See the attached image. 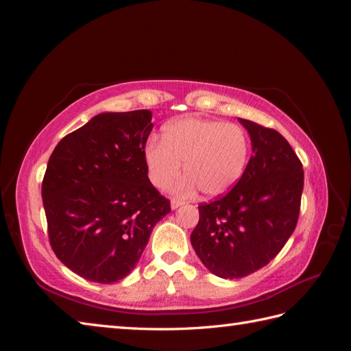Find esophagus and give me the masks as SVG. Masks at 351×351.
Masks as SVG:
<instances>
[{
	"label": "esophagus",
	"instance_id": "esophagus-1",
	"mask_svg": "<svg viewBox=\"0 0 351 351\" xmlns=\"http://www.w3.org/2000/svg\"><path fill=\"white\" fill-rule=\"evenodd\" d=\"M169 205H171V209H177V208L184 205V200H182V199H171V202H169Z\"/></svg>",
	"mask_w": 351,
	"mask_h": 351
}]
</instances>
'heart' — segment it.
<instances>
[{"label": "heart", "mask_w": 351, "mask_h": 351, "mask_svg": "<svg viewBox=\"0 0 351 351\" xmlns=\"http://www.w3.org/2000/svg\"><path fill=\"white\" fill-rule=\"evenodd\" d=\"M249 137L241 127L209 119H180L168 123L162 142L151 141L145 149V164L151 182L167 187L182 173L187 177L177 186L180 192L199 187L206 197L224 195L246 171Z\"/></svg>", "instance_id": "obj_1"}]
</instances>
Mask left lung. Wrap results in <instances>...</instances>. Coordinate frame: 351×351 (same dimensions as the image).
<instances>
[{
  "label": "left lung",
  "mask_w": 351,
  "mask_h": 351,
  "mask_svg": "<svg viewBox=\"0 0 351 351\" xmlns=\"http://www.w3.org/2000/svg\"><path fill=\"white\" fill-rule=\"evenodd\" d=\"M252 142L240 182L199 206L190 241L219 278H243L268 265L290 239L300 214L303 167L290 143L272 129L239 119Z\"/></svg>",
  "instance_id": "obj_1"
}]
</instances>
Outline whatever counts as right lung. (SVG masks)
<instances>
[{
  "label": "right lung",
  "mask_w": 351,
  "mask_h": 351,
  "mask_svg": "<svg viewBox=\"0 0 351 351\" xmlns=\"http://www.w3.org/2000/svg\"><path fill=\"white\" fill-rule=\"evenodd\" d=\"M151 120L149 110L101 112L62 137L49 158L42 200L51 247L84 280L125 278L171 210L147 177Z\"/></svg>",
  "instance_id": "add662e5"
}]
</instances>
